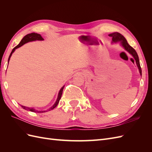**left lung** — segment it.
I'll return each instance as SVG.
<instances>
[{
    "label": "left lung",
    "mask_w": 152,
    "mask_h": 152,
    "mask_svg": "<svg viewBox=\"0 0 152 152\" xmlns=\"http://www.w3.org/2000/svg\"><path fill=\"white\" fill-rule=\"evenodd\" d=\"M109 36L111 37H112V40H113V42H118V41H121V44H122V46L124 47V48L125 49L127 52L129 53L133 56V58L135 59L136 65H137V67H138L140 73V74L141 75V68L140 66L139 57H138V55H137L135 49L133 48H132L131 45L128 44L127 41L126 40L125 37H124L122 34H121L120 33H118V32H114V33L109 34Z\"/></svg>",
    "instance_id": "left-lung-1"
}]
</instances>
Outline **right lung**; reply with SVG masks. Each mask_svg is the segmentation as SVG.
I'll list each match as a JSON object with an SVG mask.
<instances>
[{"label": "right lung", "instance_id": "obj_1", "mask_svg": "<svg viewBox=\"0 0 152 152\" xmlns=\"http://www.w3.org/2000/svg\"><path fill=\"white\" fill-rule=\"evenodd\" d=\"M36 40H43L44 39L42 37V36H41L40 34H35V33H31V34H27L26 35H25V36L22 39V40H21V42H20V44H18V45H16V46L15 48H14L12 50V51H11V54H10V57H9V59H8V63H9V61H10V58H11V55H12V53H13L14 51H15L16 49L21 47V45L25 44L26 43V42H30V41ZM64 87H65V86H63V87H62V88L60 89V91H59V94H58V98H57V100H56V103H54V104L53 106V107H52L51 108H50V109H49V110L54 109V108L55 107H56V106L58 105V104L59 103V100H60V99H61V95H62V93H63V90ZM21 107H22L23 108V109H25V110H30V111H31V112H38V113H39V112L40 113V112H45V111H42V112L39 111H39H37V110H35L33 108H31L24 107V106H22V105H21ZM49 110H48V111H49Z\"/></svg>", "mask_w": 152, "mask_h": 152}]
</instances>
